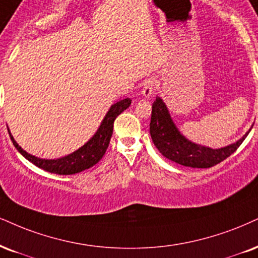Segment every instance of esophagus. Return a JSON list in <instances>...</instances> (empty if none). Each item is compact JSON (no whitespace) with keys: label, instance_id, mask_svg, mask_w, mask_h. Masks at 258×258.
<instances>
[{"label":"esophagus","instance_id":"esophagus-1","mask_svg":"<svg viewBox=\"0 0 258 258\" xmlns=\"http://www.w3.org/2000/svg\"><path fill=\"white\" fill-rule=\"evenodd\" d=\"M157 86H158V82L157 80H154V79H149V80L146 81L144 90H142V95H144V98L149 99V98L154 94V91L155 88H157Z\"/></svg>","mask_w":258,"mask_h":258}]
</instances>
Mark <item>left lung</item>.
Listing matches in <instances>:
<instances>
[{
    "label": "left lung",
    "mask_w": 258,
    "mask_h": 258,
    "mask_svg": "<svg viewBox=\"0 0 258 258\" xmlns=\"http://www.w3.org/2000/svg\"><path fill=\"white\" fill-rule=\"evenodd\" d=\"M252 126L249 129V132L245 133V135H243V138L226 147H206V146L190 141L179 132L168 112L166 104L160 97H157L152 105L149 133H151L153 144L164 157L183 166L208 168L221 163L237 151V148L249 135Z\"/></svg>",
    "instance_id": "8db88e82"
}]
</instances>
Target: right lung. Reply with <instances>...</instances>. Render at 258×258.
Listing matches in <instances>:
<instances>
[{"label":"right lung","mask_w":258,"mask_h":258,"mask_svg":"<svg viewBox=\"0 0 258 258\" xmlns=\"http://www.w3.org/2000/svg\"><path fill=\"white\" fill-rule=\"evenodd\" d=\"M130 104H132V99L125 98V99L119 100L116 104L111 105L95 134L84 146L76 149L75 152L58 159H43L27 153L25 149H22L18 145V142L15 141L11 134V130H8V133L13 145L18 149L19 153L22 157L26 158L28 161H31L32 164L36 165V166L43 168L47 172L56 174H75L92 167L103 158L107 147H109L111 136H112L114 119L124 110L128 109Z\"/></svg>","instance_id":"right-lung-1"}]
</instances>
